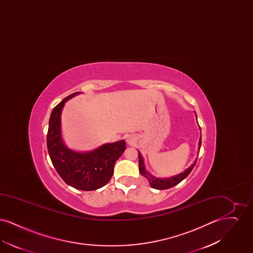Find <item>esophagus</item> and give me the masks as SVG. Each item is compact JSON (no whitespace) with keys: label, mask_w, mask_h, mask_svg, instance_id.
<instances>
[{"label":"esophagus","mask_w":253,"mask_h":253,"mask_svg":"<svg viewBox=\"0 0 253 253\" xmlns=\"http://www.w3.org/2000/svg\"><path fill=\"white\" fill-rule=\"evenodd\" d=\"M127 142H128L129 144H132V142H133V138H132L131 136L127 137Z\"/></svg>","instance_id":"34e87169"}]
</instances>
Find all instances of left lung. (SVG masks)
I'll use <instances>...</instances> for the list:
<instances>
[{
    "label": "left lung",
    "instance_id": "obj_1",
    "mask_svg": "<svg viewBox=\"0 0 253 253\" xmlns=\"http://www.w3.org/2000/svg\"><path fill=\"white\" fill-rule=\"evenodd\" d=\"M201 147V137H200V140H199V149ZM197 160V159H196ZM196 160L193 162V164H192V166H190L189 168L187 169L184 172H182L178 175H175V176H172L170 178H157L155 177L153 174H151L146 168H145L144 160H143V157H141L140 153L138 152V164H139V172L141 173V175H143L144 177H146L151 187L154 188V189H157V190H166V189H169L175 185H177L178 183H180L181 181L183 179H185L189 174L190 172L192 171L195 163H196Z\"/></svg>",
    "mask_w": 253,
    "mask_h": 253
}]
</instances>
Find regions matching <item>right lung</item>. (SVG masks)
<instances>
[{
  "label": "right lung",
  "instance_id": "right-lung-1",
  "mask_svg": "<svg viewBox=\"0 0 253 253\" xmlns=\"http://www.w3.org/2000/svg\"><path fill=\"white\" fill-rule=\"evenodd\" d=\"M74 93L66 96L52 110L47 132V150L53 166L63 181L75 189L95 191L108 183L117 160L126 149L124 140L107 143L87 153H78L67 148L61 136L60 116L65 102Z\"/></svg>",
  "mask_w": 253,
  "mask_h": 253
}]
</instances>
